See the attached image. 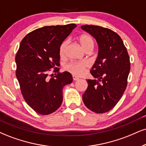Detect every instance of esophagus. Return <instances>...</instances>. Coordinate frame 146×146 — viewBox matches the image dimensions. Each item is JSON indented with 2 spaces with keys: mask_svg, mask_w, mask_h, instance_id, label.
Wrapping results in <instances>:
<instances>
[{
  "mask_svg": "<svg viewBox=\"0 0 146 146\" xmlns=\"http://www.w3.org/2000/svg\"><path fill=\"white\" fill-rule=\"evenodd\" d=\"M72 78H73L74 80H75V81H76V80H78L79 79L78 77L74 76V75H73V76H72Z\"/></svg>",
  "mask_w": 146,
  "mask_h": 146,
  "instance_id": "esophagus-1",
  "label": "esophagus"
}]
</instances>
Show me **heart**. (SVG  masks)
I'll return each instance as SVG.
<instances>
[{"instance_id": "heart-1", "label": "heart", "mask_w": 146, "mask_h": 146, "mask_svg": "<svg viewBox=\"0 0 146 146\" xmlns=\"http://www.w3.org/2000/svg\"><path fill=\"white\" fill-rule=\"evenodd\" d=\"M78 41L80 46L84 50L89 47H93L94 40L93 38L89 35H82L78 38ZM68 44L67 40L63 41L59 48V53L61 57H64L66 49ZM89 66V64L86 61L80 62H72L66 65L65 69L74 76H81L85 72L86 68Z\"/></svg>"}]
</instances>
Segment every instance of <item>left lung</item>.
<instances>
[{
  "mask_svg": "<svg viewBox=\"0 0 146 146\" xmlns=\"http://www.w3.org/2000/svg\"><path fill=\"white\" fill-rule=\"evenodd\" d=\"M81 28L94 37L99 51L92 70L94 80H87L82 95L84 105L98 114L113 108L123 96L130 72V57L120 36L108 28L84 25Z\"/></svg>",
  "mask_w": 146,
  "mask_h": 146,
  "instance_id": "obj_1",
  "label": "left lung"
}]
</instances>
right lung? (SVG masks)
Wrapping results in <instances>:
<instances>
[{
  "instance_id": "obj_1",
  "label": "right lung",
  "mask_w": 146,
  "mask_h": 146,
  "mask_svg": "<svg viewBox=\"0 0 146 146\" xmlns=\"http://www.w3.org/2000/svg\"><path fill=\"white\" fill-rule=\"evenodd\" d=\"M76 27L74 23L42 27L28 34L20 43L16 76L25 101L38 114L56 111L62 103L63 88L72 82L68 72L60 73L57 68L54 71L58 74L51 78L48 72L60 66L59 46Z\"/></svg>"
}]
</instances>
